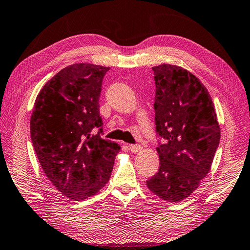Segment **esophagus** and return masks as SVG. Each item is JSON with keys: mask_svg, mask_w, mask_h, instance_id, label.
I'll list each match as a JSON object with an SVG mask.
<instances>
[{"mask_svg": "<svg viewBox=\"0 0 250 250\" xmlns=\"http://www.w3.org/2000/svg\"><path fill=\"white\" fill-rule=\"evenodd\" d=\"M129 150L131 152H133V153H138V152H140L142 150V146H139V145H130Z\"/></svg>", "mask_w": 250, "mask_h": 250, "instance_id": "obj_1", "label": "esophagus"}]
</instances>
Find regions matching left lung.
<instances>
[{"mask_svg":"<svg viewBox=\"0 0 250 250\" xmlns=\"http://www.w3.org/2000/svg\"><path fill=\"white\" fill-rule=\"evenodd\" d=\"M155 80L156 151L160 167L146 181L156 196L171 203L188 197L209 172L221 128L210 95L201 80L176 65L152 67Z\"/></svg>","mask_w":250,"mask_h":250,"instance_id":"obj_1","label":"left lung"}]
</instances>
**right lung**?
<instances>
[{"instance_id":"obj_1","label":"right lung","mask_w":250,"mask_h":250,"mask_svg":"<svg viewBox=\"0 0 250 250\" xmlns=\"http://www.w3.org/2000/svg\"><path fill=\"white\" fill-rule=\"evenodd\" d=\"M110 67L74 64L44 84L34 104L31 138L46 176L62 195L83 201L98 193L120 151L104 140L99 113L103 79ZM94 127L100 129L91 135Z\"/></svg>"}]
</instances>
